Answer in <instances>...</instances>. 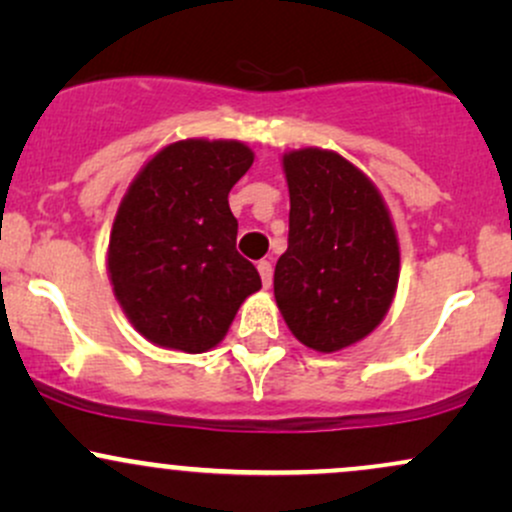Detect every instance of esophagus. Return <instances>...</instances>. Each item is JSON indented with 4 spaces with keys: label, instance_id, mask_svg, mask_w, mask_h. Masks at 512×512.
<instances>
[{
    "label": "esophagus",
    "instance_id": "obj_1",
    "mask_svg": "<svg viewBox=\"0 0 512 512\" xmlns=\"http://www.w3.org/2000/svg\"><path fill=\"white\" fill-rule=\"evenodd\" d=\"M257 272H260V276H262V284L267 286H272V274H274V269H272V262H267V260H262L260 264H257Z\"/></svg>",
    "mask_w": 512,
    "mask_h": 512
}]
</instances>
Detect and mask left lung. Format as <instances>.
Masks as SVG:
<instances>
[{
    "instance_id": "obj_1",
    "label": "left lung",
    "mask_w": 512,
    "mask_h": 512,
    "mask_svg": "<svg viewBox=\"0 0 512 512\" xmlns=\"http://www.w3.org/2000/svg\"><path fill=\"white\" fill-rule=\"evenodd\" d=\"M289 248L274 298L298 342L339 351L380 325L399 276V245L383 197L346 158L322 149L284 156Z\"/></svg>"
}]
</instances>
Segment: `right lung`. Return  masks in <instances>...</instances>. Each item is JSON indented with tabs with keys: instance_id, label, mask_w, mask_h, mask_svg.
<instances>
[{
	"instance_id": "1",
	"label": "right lung",
	"mask_w": 512,
	"mask_h": 512,
	"mask_svg": "<svg viewBox=\"0 0 512 512\" xmlns=\"http://www.w3.org/2000/svg\"><path fill=\"white\" fill-rule=\"evenodd\" d=\"M250 166L245 144L187 139L151 158L122 199L108 269L122 310L149 342L209 351L260 291L255 264L236 250L228 207Z\"/></svg>"
}]
</instances>
